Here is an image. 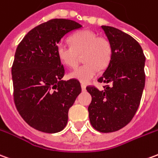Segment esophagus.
<instances>
[{"label": "esophagus", "mask_w": 158, "mask_h": 158, "mask_svg": "<svg viewBox=\"0 0 158 158\" xmlns=\"http://www.w3.org/2000/svg\"><path fill=\"white\" fill-rule=\"evenodd\" d=\"M81 88H82L83 91H85V88H86L85 85H84V84H81Z\"/></svg>", "instance_id": "esophagus-1"}]
</instances>
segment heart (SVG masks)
<instances>
[{"instance_id": "obj_1", "label": "heart", "mask_w": 158, "mask_h": 158, "mask_svg": "<svg viewBox=\"0 0 158 158\" xmlns=\"http://www.w3.org/2000/svg\"><path fill=\"white\" fill-rule=\"evenodd\" d=\"M72 46L60 43L56 46V53L60 60L68 68H74L83 56L85 63L70 73V78L87 84L94 79L99 68L104 69L110 64L112 48L108 39L98 37L92 31L85 30L73 34L70 37Z\"/></svg>"}]
</instances>
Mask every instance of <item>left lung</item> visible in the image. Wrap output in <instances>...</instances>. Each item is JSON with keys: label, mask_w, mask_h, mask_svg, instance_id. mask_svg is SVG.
<instances>
[{"label": "left lung", "mask_w": 158, "mask_h": 158, "mask_svg": "<svg viewBox=\"0 0 158 158\" xmlns=\"http://www.w3.org/2000/svg\"><path fill=\"white\" fill-rule=\"evenodd\" d=\"M112 48L110 64L98 82L103 90L88 85L91 126L101 133H112L128 124L140 103L145 82V56L139 44L121 30L101 26Z\"/></svg>", "instance_id": "8db88e82"}]
</instances>
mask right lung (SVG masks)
<instances>
[{
  "label": "right lung",
  "instance_id": "right-lung-1",
  "mask_svg": "<svg viewBox=\"0 0 158 158\" xmlns=\"http://www.w3.org/2000/svg\"><path fill=\"white\" fill-rule=\"evenodd\" d=\"M81 27L71 19H53L31 30L18 45L12 66L14 103L25 122L40 132L61 131L81 92L79 80H61L65 69L56 53L61 37Z\"/></svg>",
  "mask_w": 158,
  "mask_h": 158
}]
</instances>
